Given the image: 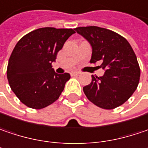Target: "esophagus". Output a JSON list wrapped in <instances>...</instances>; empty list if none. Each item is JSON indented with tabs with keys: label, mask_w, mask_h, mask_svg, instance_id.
Instances as JSON below:
<instances>
[{
	"label": "esophagus",
	"mask_w": 148,
	"mask_h": 148,
	"mask_svg": "<svg viewBox=\"0 0 148 148\" xmlns=\"http://www.w3.org/2000/svg\"><path fill=\"white\" fill-rule=\"evenodd\" d=\"M70 74H71V76H76V75H79V72H77V71H72V72L70 73Z\"/></svg>",
	"instance_id": "34e87169"
}]
</instances>
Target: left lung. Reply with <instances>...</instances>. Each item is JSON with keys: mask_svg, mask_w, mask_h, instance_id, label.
<instances>
[{"mask_svg": "<svg viewBox=\"0 0 148 148\" xmlns=\"http://www.w3.org/2000/svg\"><path fill=\"white\" fill-rule=\"evenodd\" d=\"M92 47L91 64L100 63L101 77L92 75V81L83 90L88 100L102 109L111 110L124 104L137 88L140 67L134 51L122 36L95 26L75 28Z\"/></svg>", "mask_w": 148, "mask_h": 148, "instance_id": "left-lung-1", "label": "left lung"}]
</instances>
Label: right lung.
<instances>
[{
    "instance_id": "right-lung-1",
    "label": "right lung",
    "mask_w": 148,
    "mask_h": 148,
    "mask_svg": "<svg viewBox=\"0 0 148 148\" xmlns=\"http://www.w3.org/2000/svg\"><path fill=\"white\" fill-rule=\"evenodd\" d=\"M74 29L42 27L18 41L8 61L7 79L24 105L42 109L56 101L70 74H58L52 68L57 53Z\"/></svg>"
}]
</instances>
